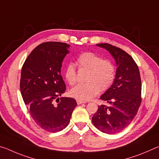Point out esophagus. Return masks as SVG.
<instances>
[{
	"mask_svg": "<svg viewBox=\"0 0 159 159\" xmlns=\"http://www.w3.org/2000/svg\"><path fill=\"white\" fill-rule=\"evenodd\" d=\"M76 102H77L78 104H85V102H83V101H80V100H76Z\"/></svg>",
	"mask_w": 159,
	"mask_h": 159,
	"instance_id": "obj_1",
	"label": "esophagus"
}]
</instances>
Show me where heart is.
I'll return each instance as SVG.
<instances>
[{
    "mask_svg": "<svg viewBox=\"0 0 159 159\" xmlns=\"http://www.w3.org/2000/svg\"><path fill=\"white\" fill-rule=\"evenodd\" d=\"M77 62L81 69H88L86 77L88 83L79 84L70 90L72 98L80 101H88L98 95L99 90L105 91L111 87L116 77L115 67L111 61L103 60L92 52H83ZM64 78L69 85L77 82L76 69L74 64H67L64 70Z\"/></svg>",
    "mask_w": 159,
    "mask_h": 159,
    "instance_id": "obj_1",
    "label": "heart"
}]
</instances>
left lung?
Returning <instances> with one entry per match:
<instances>
[{"instance_id": "left-lung-1", "label": "left lung", "mask_w": 159, "mask_h": 159, "mask_svg": "<svg viewBox=\"0 0 159 159\" xmlns=\"http://www.w3.org/2000/svg\"><path fill=\"white\" fill-rule=\"evenodd\" d=\"M97 45L109 51L117 69L114 83L100 97L109 105L99 106L92 121L102 133L114 134L127 128L138 113L142 101L140 74L135 61L124 50L109 43Z\"/></svg>"}]
</instances>
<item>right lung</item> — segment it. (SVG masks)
I'll use <instances>...</instances> for the list:
<instances>
[{
  "instance_id": "obj_1",
  "label": "right lung",
  "mask_w": 159,
  "mask_h": 159,
  "mask_svg": "<svg viewBox=\"0 0 159 159\" xmlns=\"http://www.w3.org/2000/svg\"><path fill=\"white\" fill-rule=\"evenodd\" d=\"M69 46L60 42L40 44L29 54L21 68L23 100L35 123L50 133L65 128L77 105L74 98H59L66 90L61 67Z\"/></svg>"
}]
</instances>
